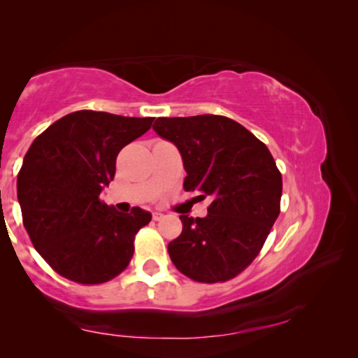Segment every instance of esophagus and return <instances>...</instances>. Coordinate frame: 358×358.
Here are the masks:
<instances>
[{"instance_id": "obj_1", "label": "esophagus", "mask_w": 358, "mask_h": 358, "mask_svg": "<svg viewBox=\"0 0 358 358\" xmlns=\"http://www.w3.org/2000/svg\"><path fill=\"white\" fill-rule=\"evenodd\" d=\"M162 217H164V213H161V211H153V220L155 221H161Z\"/></svg>"}]
</instances>
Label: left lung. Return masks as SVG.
<instances>
[{
    "label": "left lung",
    "instance_id": "obj_1",
    "mask_svg": "<svg viewBox=\"0 0 358 358\" xmlns=\"http://www.w3.org/2000/svg\"><path fill=\"white\" fill-rule=\"evenodd\" d=\"M153 129L178 148L185 191L211 203L208 215H181L183 230L169 243L181 273L199 282L237 276L262 250L280 215L282 178L268 148L221 115L157 118Z\"/></svg>",
    "mask_w": 358,
    "mask_h": 358
}]
</instances>
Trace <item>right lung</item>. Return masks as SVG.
I'll return each mask as SVG.
<instances>
[{"label":"right lung","mask_w":358,"mask_h":358,"mask_svg":"<svg viewBox=\"0 0 358 358\" xmlns=\"http://www.w3.org/2000/svg\"><path fill=\"white\" fill-rule=\"evenodd\" d=\"M155 118L78 110L48 126L23 157L17 197L23 226L45 262L64 278L101 284L120 275L151 213H121L101 192L115 177L120 150Z\"/></svg>","instance_id":"add662e5"}]
</instances>
